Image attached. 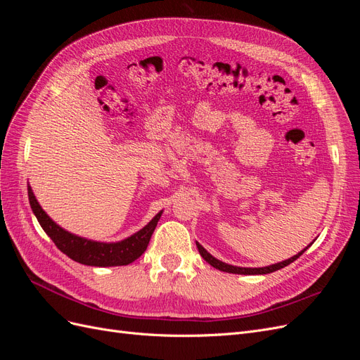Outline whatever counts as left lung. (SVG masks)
Masks as SVG:
<instances>
[{
	"instance_id": "obj_1",
	"label": "left lung",
	"mask_w": 360,
	"mask_h": 360,
	"mask_svg": "<svg viewBox=\"0 0 360 360\" xmlns=\"http://www.w3.org/2000/svg\"><path fill=\"white\" fill-rule=\"evenodd\" d=\"M311 246V245H309ZM308 246V248H309ZM197 248L200 250L201 257L209 263L210 266H213L214 269L221 270V271H226V274H237V275H266V274H271V271H276L279 269H284L285 266L291 264L292 261H296L304 250H307L308 248H304L303 250H300L299 254H296L294 257L285 259V261H281V263H276V264H271V266H267V267H237V266H231V264H226L224 263V261H219L217 258H214L213 255H210L207 250L197 242Z\"/></svg>"
}]
</instances>
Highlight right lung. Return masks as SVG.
<instances>
[{
    "mask_svg": "<svg viewBox=\"0 0 360 360\" xmlns=\"http://www.w3.org/2000/svg\"><path fill=\"white\" fill-rule=\"evenodd\" d=\"M28 200L32 213L36 214L40 226L45 230V233L51 237V240L56 243V246L61 252L66 254L69 258L76 261V263L94 267L127 266L130 263H134L135 259H138L144 254V250L147 249L151 238V234H153L162 216V212H159L143 230H139L138 233L124 238L122 242L103 243L89 240V238L75 236L66 230H63V228L53 222L45 213V210L41 209L30 186Z\"/></svg>",
    "mask_w": 360,
    "mask_h": 360,
    "instance_id": "obj_1",
    "label": "right lung"
}]
</instances>
